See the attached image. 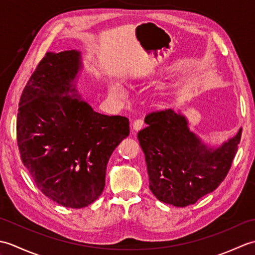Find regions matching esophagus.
Instances as JSON below:
<instances>
[{
  "instance_id": "1",
  "label": "esophagus",
  "mask_w": 255,
  "mask_h": 255,
  "mask_svg": "<svg viewBox=\"0 0 255 255\" xmlns=\"http://www.w3.org/2000/svg\"><path fill=\"white\" fill-rule=\"evenodd\" d=\"M143 125H144L143 119L142 118H138V119H136V121L133 122L132 128L134 129V130H139V129H141L143 127Z\"/></svg>"
}]
</instances>
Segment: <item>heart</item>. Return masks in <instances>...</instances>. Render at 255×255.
<instances>
[{
	"mask_svg": "<svg viewBox=\"0 0 255 255\" xmlns=\"http://www.w3.org/2000/svg\"><path fill=\"white\" fill-rule=\"evenodd\" d=\"M112 90H113L114 92H115V93H116L117 95H119V96H123V95H124V91H123V89H122L119 85L114 84V85L112 86Z\"/></svg>",
	"mask_w": 255,
	"mask_h": 255,
	"instance_id": "obj_1",
	"label": "heart"
}]
</instances>
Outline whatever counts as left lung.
<instances>
[{"label":"left lung","instance_id":"1","mask_svg":"<svg viewBox=\"0 0 255 255\" xmlns=\"http://www.w3.org/2000/svg\"><path fill=\"white\" fill-rule=\"evenodd\" d=\"M138 133L151 192L160 202L186 207L215 191L231 167L242 129L216 150L206 149L171 108L149 113Z\"/></svg>","mask_w":255,"mask_h":255}]
</instances>
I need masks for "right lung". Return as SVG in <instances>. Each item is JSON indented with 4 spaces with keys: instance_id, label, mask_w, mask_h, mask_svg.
<instances>
[{
    "instance_id": "obj_1",
    "label": "right lung",
    "mask_w": 255,
    "mask_h": 255,
    "mask_svg": "<svg viewBox=\"0 0 255 255\" xmlns=\"http://www.w3.org/2000/svg\"><path fill=\"white\" fill-rule=\"evenodd\" d=\"M75 50L47 52L21 93L16 138L37 187L57 204L82 208L99 198L113 151L129 134V119L93 111L79 99Z\"/></svg>"
}]
</instances>
